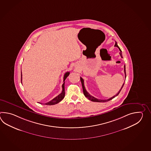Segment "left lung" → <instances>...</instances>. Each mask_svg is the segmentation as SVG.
I'll return each mask as SVG.
<instances>
[{
    "instance_id": "1",
    "label": "left lung",
    "mask_w": 151,
    "mask_h": 151,
    "mask_svg": "<svg viewBox=\"0 0 151 151\" xmlns=\"http://www.w3.org/2000/svg\"><path fill=\"white\" fill-rule=\"evenodd\" d=\"M114 46H116V47H117L118 48H119V50H120V56H121V57L122 58V51H121V50H120V48H119V46H118L117 45V43H116H116H115V45H114ZM124 73H125V78H126V68H125V65H124ZM80 80H81V84H82V86H83V94H84V96H86V98H87L88 99L90 100L91 101H94V102H99V103H104V102H106V101H109V100H111L112 99H113L114 98H115L116 96H117L118 94H119V93H120V92L121 91V90L122 88V87L124 86V83H123V85H122V86L121 87V89L119 90V92H118V93H116V94L115 95V96H112V97H111V98H109V99H108L106 100H101V99H96V98H95V97H94V96H92L91 95H90L89 93H88L87 92L86 90L85 89V87L84 86V81H83V79L81 78V77H80Z\"/></svg>"
}]
</instances>
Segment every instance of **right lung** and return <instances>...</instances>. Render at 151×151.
<instances>
[{
  "instance_id": "obj_1",
  "label": "right lung",
  "mask_w": 151,
  "mask_h": 151,
  "mask_svg": "<svg viewBox=\"0 0 151 151\" xmlns=\"http://www.w3.org/2000/svg\"><path fill=\"white\" fill-rule=\"evenodd\" d=\"M70 74V72H67L65 73V74H64V83L62 85V92L61 93L59 94L58 96H56L55 98L54 99L50 101L49 102L47 103H45V105H55V104H57L58 103H59L60 101H61L62 100L64 99V98L65 97V80L66 79V78L69 76ZM21 82L22 83V74L21 73Z\"/></svg>"
}]
</instances>
